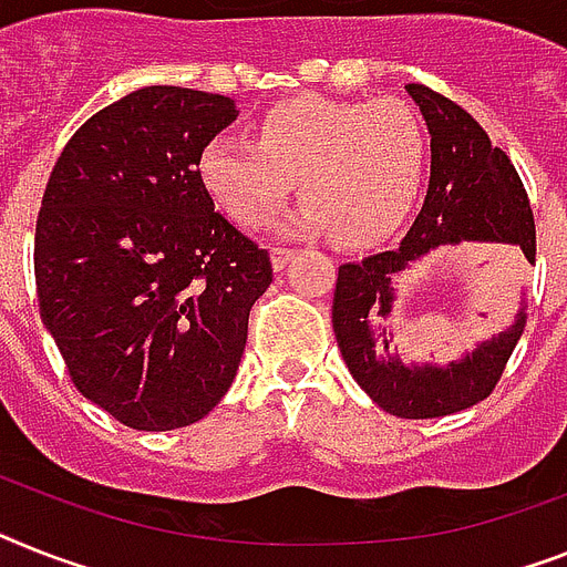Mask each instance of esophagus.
Here are the masks:
<instances>
[{
  "label": "esophagus",
  "instance_id": "1",
  "mask_svg": "<svg viewBox=\"0 0 567 567\" xmlns=\"http://www.w3.org/2000/svg\"><path fill=\"white\" fill-rule=\"evenodd\" d=\"M292 257H295V249H280V246H275V249H272V266H275V269H284V266H287Z\"/></svg>",
  "mask_w": 567,
  "mask_h": 567
}]
</instances>
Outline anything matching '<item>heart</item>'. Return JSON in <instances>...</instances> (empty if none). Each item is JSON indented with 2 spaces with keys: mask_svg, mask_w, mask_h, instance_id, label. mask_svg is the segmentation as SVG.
<instances>
[{
  "mask_svg": "<svg viewBox=\"0 0 567 567\" xmlns=\"http://www.w3.org/2000/svg\"><path fill=\"white\" fill-rule=\"evenodd\" d=\"M425 144L414 112L400 101L353 104L289 97L257 121V138L214 135L199 176L234 223L260 228L301 176L307 194L292 231H336L373 240L394 231L423 182Z\"/></svg>",
  "mask_w": 567,
  "mask_h": 567,
  "instance_id": "heart-1",
  "label": "heart"
}]
</instances>
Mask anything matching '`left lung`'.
Returning <instances> with one entry per match:
<instances>
[{
    "mask_svg": "<svg viewBox=\"0 0 567 567\" xmlns=\"http://www.w3.org/2000/svg\"><path fill=\"white\" fill-rule=\"evenodd\" d=\"M405 92L432 135V176L423 208L391 251L339 266L333 333L348 371L379 409L405 420L446 417L493 394L527 324L522 298L509 324L446 364L405 362L394 353L396 280L425 255L461 243H504L536 260L530 199L502 147L455 101L423 83ZM525 295V292H522Z\"/></svg>",
    "mask_w": 567,
    "mask_h": 567,
    "instance_id": "8db88e82",
    "label": "left lung"
}]
</instances>
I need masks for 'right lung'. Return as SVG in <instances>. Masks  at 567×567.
I'll return each mask as SVG.
<instances>
[{
    "mask_svg": "<svg viewBox=\"0 0 567 567\" xmlns=\"http://www.w3.org/2000/svg\"><path fill=\"white\" fill-rule=\"evenodd\" d=\"M231 97L135 89L60 153L37 217L40 316L74 385L138 429L203 420L231 388L269 251L214 210L199 153Z\"/></svg>",
    "mask_w": 567,
    "mask_h": 567,
    "instance_id": "add662e5",
    "label": "right lung"
}]
</instances>
